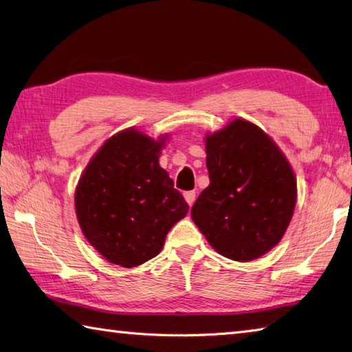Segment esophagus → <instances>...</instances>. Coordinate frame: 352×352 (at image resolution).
<instances>
[{"instance_id": "obj_1", "label": "esophagus", "mask_w": 352, "mask_h": 352, "mask_svg": "<svg viewBox=\"0 0 352 352\" xmlns=\"http://www.w3.org/2000/svg\"><path fill=\"white\" fill-rule=\"evenodd\" d=\"M184 198H186V201L188 202V206H193V202H195V199H196V192H186L184 193Z\"/></svg>"}]
</instances>
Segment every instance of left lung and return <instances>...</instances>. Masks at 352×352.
Returning <instances> with one entry per match:
<instances>
[{
  "instance_id": "8db88e82",
  "label": "left lung",
  "mask_w": 352,
  "mask_h": 352,
  "mask_svg": "<svg viewBox=\"0 0 352 352\" xmlns=\"http://www.w3.org/2000/svg\"><path fill=\"white\" fill-rule=\"evenodd\" d=\"M206 151L210 184L192 207V219L223 256L260 258L292 219L297 182L291 165L263 129L241 119L207 135Z\"/></svg>"
}]
</instances>
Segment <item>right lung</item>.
I'll use <instances>...</instances> for the list:
<instances>
[{
  "instance_id": "add662e5",
  "label": "right lung",
  "mask_w": 352,
  "mask_h": 352,
  "mask_svg": "<svg viewBox=\"0 0 352 352\" xmlns=\"http://www.w3.org/2000/svg\"><path fill=\"white\" fill-rule=\"evenodd\" d=\"M164 140L126 129L104 142L76 190L85 238L109 263L134 267L156 256L188 204L159 166Z\"/></svg>"
}]
</instances>
